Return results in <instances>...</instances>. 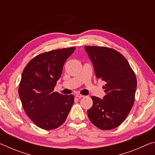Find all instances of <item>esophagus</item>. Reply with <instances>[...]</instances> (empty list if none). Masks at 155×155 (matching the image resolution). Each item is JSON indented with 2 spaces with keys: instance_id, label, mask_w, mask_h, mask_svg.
<instances>
[{
  "instance_id": "34e87169",
  "label": "esophagus",
  "mask_w": 155,
  "mask_h": 155,
  "mask_svg": "<svg viewBox=\"0 0 155 155\" xmlns=\"http://www.w3.org/2000/svg\"><path fill=\"white\" fill-rule=\"evenodd\" d=\"M75 96L78 98H83V97H84L83 95H82V94H77L75 95Z\"/></svg>"
}]
</instances>
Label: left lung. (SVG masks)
I'll use <instances>...</instances> for the list:
<instances>
[{"label": "left lung", "instance_id": "8db88e82", "mask_svg": "<svg viewBox=\"0 0 155 155\" xmlns=\"http://www.w3.org/2000/svg\"><path fill=\"white\" fill-rule=\"evenodd\" d=\"M94 65L96 77L105 81L103 99L91 96L87 110L91 122L102 130H111L127 118L135 102L137 78L127 59L115 49L104 46H85Z\"/></svg>", "mask_w": 155, "mask_h": 155}]
</instances>
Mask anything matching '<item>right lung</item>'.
I'll return each instance as SVG.
<instances>
[{
	"label": "right lung",
	"instance_id": "add662e5",
	"mask_svg": "<svg viewBox=\"0 0 155 155\" xmlns=\"http://www.w3.org/2000/svg\"><path fill=\"white\" fill-rule=\"evenodd\" d=\"M75 47L42 52L31 60L23 70L18 87L26 114L37 127L53 130L65 122L74 96L54 91L65 61Z\"/></svg>",
	"mask_w": 155,
	"mask_h": 155
}]
</instances>
